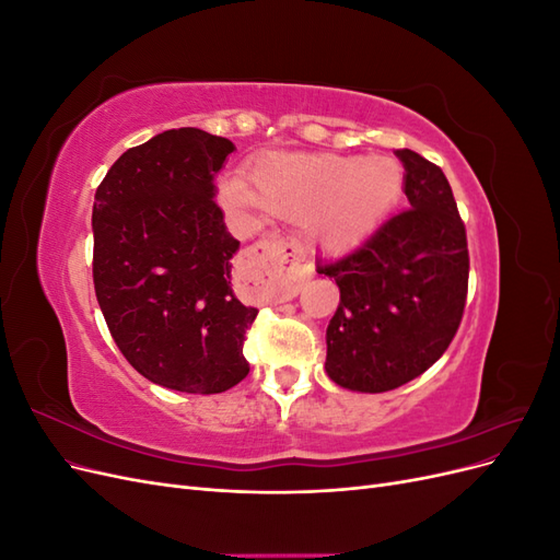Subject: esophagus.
<instances>
[{"label": "esophagus", "instance_id": "obj_1", "mask_svg": "<svg viewBox=\"0 0 560 560\" xmlns=\"http://www.w3.org/2000/svg\"><path fill=\"white\" fill-rule=\"evenodd\" d=\"M245 266L268 280L266 296L270 301L294 299L303 282L313 276V266L306 259V252L290 238H268L245 252Z\"/></svg>", "mask_w": 560, "mask_h": 560}]
</instances>
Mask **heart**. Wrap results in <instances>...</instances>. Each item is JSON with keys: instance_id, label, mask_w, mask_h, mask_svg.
I'll list each match as a JSON object with an SVG mask.
<instances>
[{"instance_id": "1", "label": "heart", "mask_w": 560, "mask_h": 560, "mask_svg": "<svg viewBox=\"0 0 560 560\" xmlns=\"http://www.w3.org/2000/svg\"><path fill=\"white\" fill-rule=\"evenodd\" d=\"M404 173L385 156L266 154L243 179H226L231 206H257L303 222L308 238L327 252H348L374 233L401 194Z\"/></svg>"}]
</instances>
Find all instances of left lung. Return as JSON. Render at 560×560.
Instances as JSON below:
<instances>
[{"mask_svg":"<svg viewBox=\"0 0 560 560\" xmlns=\"http://www.w3.org/2000/svg\"><path fill=\"white\" fill-rule=\"evenodd\" d=\"M411 210L325 264L341 303L327 327V376L354 393H387L418 378L460 327L469 254L451 184L442 167L397 149Z\"/></svg>","mask_w":560,"mask_h":560,"instance_id":"8db88e82","label":"left lung"}]
</instances>
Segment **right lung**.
Listing matches in <instances>:
<instances>
[{
	"label": "right lung",
	"mask_w": 560,
	"mask_h": 560,
	"mask_svg": "<svg viewBox=\"0 0 560 560\" xmlns=\"http://www.w3.org/2000/svg\"><path fill=\"white\" fill-rule=\"evenodd\" d=\"M235 147L173 128L121 154L93 202V282L124 358L163 387L217 395L249 371L257 308L231 290L241 243L214 202V175Z\"/></svg>",
	"instance_id": "1"
}]
</instances>
